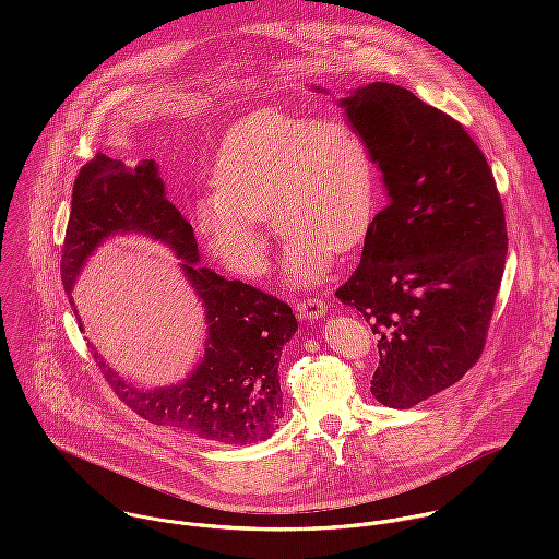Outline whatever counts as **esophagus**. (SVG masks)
I'll use <instances>...</instances> for the list:
<instances>
[{"label":"esophagus","mask_w":559,"mask_h":559,"mask_svg":"<svg viewBox=\"0 0 559 559\" xmlns=\"http://www.w3.org/2000/svg\"><path fill=\"white\" fill-rule=\"evenodd\" d=\"M296 309L300 311L302 318H309V321H318V318H323L325 309H328V300L325 298H302L298 300Z\"/></svg>","instance_id":"esophagus-1"}]
</instances>
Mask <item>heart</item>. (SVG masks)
<instances>
[{
	"label": "heart",
	"instance_id": "b5f03b06",
	"mask_svg": "<svg viewBox=\"0 0 559 559\" xmlns=\"http://www.w3.org/2000/svg\"><path fill=\"white\" fill-rule=\"evenodd\" d=\"M214 186L194 210L207 248L236 274L259 276L267 252L259 221L272 218L289 236L285 270L298 285L362 241L376 205L371 152L336 117L252 112L227 132Z\"/></svg>",
	"mask_w": 559,
	"mask_h": 559
}]
</instances>
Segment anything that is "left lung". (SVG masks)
I'll return each instance as SVG.
<instances>
[{"instance_id": "8db88e82", "label": "left lung", "mask_w": 559, "mask_h": 559, "mask_svg": "<svg viewBox=\"0 0 559 559\" xmlns=\"http://www.w3.org/2000/svg\"><path fill=\"white\" fill-rule=\"evenodd\" d=\"M343 106L389 201L336 296L378 334L376 401L409 409L483 356L507 263L504 207L483 150L447 112L384 82Z\"/></svg>"}]
</instances>
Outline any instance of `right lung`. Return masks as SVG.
I'll return each instance as SVG.
<instances>
[{
	"label": "right lung",
	"instance_id": "obj_1",
	"mask_svg": "<svg viewBox=\"0 0 559 559\" xmlns=\"http://www.w3.org/2000/svg\"><path fill=\"white\" fill-rule=\"evenodd\" d=\"M117 231H143L186 261L183 272L205 305L210 332L203 362L177 386L143 391L95 354L119 401L152 425L203 440L250 444L270 438L283 418L278 362L283 345L296 332L292 307L254 285L197 267L192 225L166 199L154 162L130 168L97 152L79 170L72 188L61 248V281L68 294L84 261Z\"/></svg>",
	"mask_w": 559,
	"mask_h": 559
}]
</instances>
